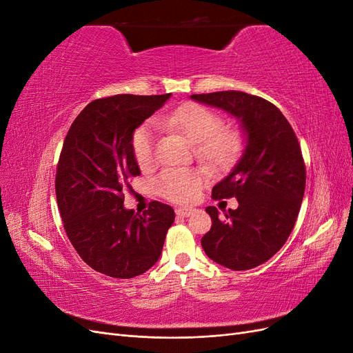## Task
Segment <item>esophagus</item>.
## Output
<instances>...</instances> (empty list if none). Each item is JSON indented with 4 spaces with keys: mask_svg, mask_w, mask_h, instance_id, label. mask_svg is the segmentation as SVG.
Returning <instances> with one entry per match:
<instances>
[{
    "mask_svg": "<svg viewBox=\"0 0 353 353\" xmlns=\"http://www.w3.org/2000/svg\"><path fill=\"white\" fill-rule=\"evenodd\" d=\"M194 210L196 209H193V208H176L175 213H176L178 216H181V218H187L190 215H193Z\"/></svg>",
    "mask_w": 353,
    "mask_h": 353,
    "instance_id": "1",
    "label": "esophagus"
}]
</instances>
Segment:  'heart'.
I'll use <instances>...</instances> for the list:
<instances>
[{
  "label": "heart",
  "instance_id": "obj_1",
  "mask_svg": "<svg viewBox=\"0 0 353 353\" xmlns=\"http://www.w3.org/2000/svg\"><path fill=\"white\" fill-rule=\"evenodd\" d=\"M159 123L178 131L197 143V156L210 165H227L243 148V138L234 130H221L222 117L205 105L187 103L159 117ZM156 131L153 123L138 128L132 137V152L140 168H148L154 159ZM200 175L193 169H166L156 179L160 196L172 201L194 199Z\"/></svg>",
  "mask_w": 353,
  "mask_h": 353
}]
</instances>
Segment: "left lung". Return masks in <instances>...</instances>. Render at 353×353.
<instances>
[{"instance_id":"left-lung-1","label":"left lung","mask_w":353,"mask_h":353,"mask_svg":"<svg viewBox=\"0 0 353 353\" xmlns=\"http://www.w3.org/2000/svg\"><path fill=\"white\" fill-rule=\"evenodd\" d=\"M191 99L237 117L245 134L239 163L212 190V199L236 197L239 208L223 216L206 208L212 228L201 248L225 268L252 270L271 259L294 228L306 184L301 145L280 109L258 95L219 91Z\"/></svg>"}]
</instances>
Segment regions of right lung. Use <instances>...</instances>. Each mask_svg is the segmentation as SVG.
I'll return each mask as SVG.
<instances>
[{
    "mask_svg": "<svg viewBox=\"0 0 353 353\" xmlns=\"http://www.w3.org/2000/svg\"><path fill=\"white\" fill-rule=\"evenodd\" d=\"M170 97L119 94L91 101L63 143L56 196L68 237L92 270L113 279L141 275L160 258L174 209L152 201L143 215L123 206L122 190L140 168L134 131Z\"/></svg>",
    "mask_w": 353,
    "mask_h": 353,
    "instance_id": "1",
    "label": "right lung"
}]
</instances>
